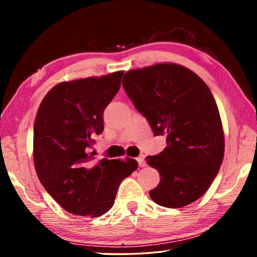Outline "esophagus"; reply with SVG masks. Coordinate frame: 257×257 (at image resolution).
Segmentation results:
<instances>
[{"label":"esophagus","mask_w":257,"mask_h":257,"mask_svg":"<svg viewBox=\"0 0 257 257\" xmlns=\"http://www.w3.org/2000/svg\"><path fill=\"white\" fill-rule=\"evenodd\" d=\"M137 161H138V164L139 167H145L146 165V161H145V156L144 155H139L137 158Z\"/></svg>","instance_id":"1"}]
</instances>
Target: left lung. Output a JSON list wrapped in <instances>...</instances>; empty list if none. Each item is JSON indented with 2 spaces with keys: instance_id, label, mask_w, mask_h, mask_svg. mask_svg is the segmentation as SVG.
I'll return each instance as SVG.
<instances>
[{
  "instance_id": "1",
  "label": "left lung",
  "mask_w": 257,
  "mask_h": 257,
  "mask_svg": "<svg viewBox=\"0 0 257 257\" xmlns=\"http://www.w3.org/2000/svg\"><path fill=\"white\" fill-rule=\"evenodd\" d=\"M122 86L155 136H167V147L146 159L161 176L151 198L169 208L197 201L224 156L222 121L208 86L190 69L171 62L129 70Z\"/></svg>"
}]
</instances>
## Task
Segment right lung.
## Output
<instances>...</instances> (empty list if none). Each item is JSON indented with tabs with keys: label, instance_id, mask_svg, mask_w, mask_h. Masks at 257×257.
I'll list each match as a JSON object with an SVG mask.
<instances>
[{
	"label": "right lung",
	"instance_id": "add662e5",
	"mask_svg": "<svg viewBox=\"0 0 257 257\" xmlns=\"http://www.w3.org/2000/svg\"><path fill=\"white\" fill-rule=\"evenodd\" d=\"M123 71L62 81L43 98L34 123L37 177L61 207L99 216L114 204L120 182L138 168L125 158L94 160L93 137L104 129L103 112L118 93Z\"/></svg>",
	"mask_w": 257,
	"mask_h": 257
}]
</instances>
